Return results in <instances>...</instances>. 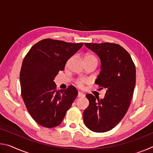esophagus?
<instances>
[{
	"label": "esophagus",
	"mask_w": 153,
	"mask_h": 153,
	"mask_svg": "<svg viewBox=\"0 0 153 153\" xmlns=\"http://www.w3.org/2000/svg\"><path fill=\"white\" fill-rule=\"evenodd\" d=\"M77 97H84L85 94H83V93L81 92H78V94H77Z\"/></svg>",
	"instance_id": "34e87169"
}]
</instances>
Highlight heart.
<instances>
[{"label":"heart","mask_w":153,"mask_h":153,"mask_svg":"<svg viewBox=\"0 0 153 153\" xmlns=\"http://www.w3.org/2000/svg\"><path fill=\"white\" fill-rule=\"evenodd\" d=\"M87 59H94V60H97V59L94 56L91 55H87L86 57H85V60H87ZM86 82H87V80L86 79H80L79 80H77V84L79 86L82 87V86H83V85H84V84H86Z\"/></svg>","instance_id":"b5f03b06"}]
</instances>
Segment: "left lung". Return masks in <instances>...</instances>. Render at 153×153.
I'll use <instances>...</instances> for the list:
<instances>
[{
    "label": "left lung",
    "instance_id": "1",
    "mask_svg": "<svg viewBox=\"0 0 153 153\" xmlns=\"http://www.w3.org/2000/svg\"><path fill=\"white\" fill-rule=\"evenodd\" d=\"M84 45L100 59L101 70L95 84L107 91L102 99L86 95L89 106L83 113L84 121L91 131L105 132L117 126L128 111L136 84V67L128 51L117 44Z\"/></svg>",
    "mask_w": 153,
    "mask_h": 153
}]
</instances>
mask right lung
<instances>
[{"mask_svg":"<svg viewBox=\"0 0 153 153\" xmlns=\"http://www.w3.org/2000/svg\"><path fill=\"white\" fill-rule=\"evenodd\" d=\"M83 45L46 38L35 44L24 57L20 71L22 97L39 125L52 128L61 124L77 97L74 86L57 91L54 79Z\"/></svg>","mask_w":153,"mask_h":153,"instance_id":"1","label":"right lung"}]
</instances>
